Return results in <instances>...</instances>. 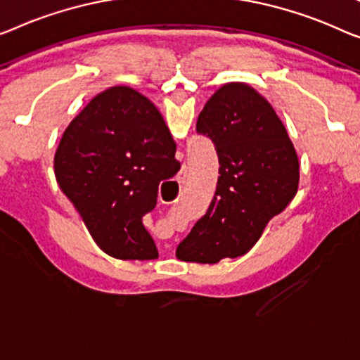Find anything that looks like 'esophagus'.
<instances>
[{
    "instance_id": "34e87169",
    "label": "esophagus",
    "mask_w": 360,
    "mask_h": 360,
    "mask_svg": "<svg viewBox=\"0 0 360 360\" xmlns=\"http://www.w3.org/2000/svg\"><path fill=\"white\" fill-rule=\"evenodd\" d=\"M186 176H187V166L182 165V168H181V171H179V178H178V181H179V182H184Z\"/></svg>"
}]
</instances>
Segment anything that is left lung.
Segmentation results:
<instances>
[{"mask_svg":"<svg viewBox=\"0 0 360 360\" xmlns=\"http://www.w3.org/2000/svg\"><path fill=\"white\" fill-rule=\"evenodd\" d=\"M197 132L217 147L219 176L210 207L176 257L212 265L248 254L289 205L299 186V158L273 106L243 82L224 84L208 98Z\"/></svg>","mask_w":360,"mask_h":360,"instance_id":"left-lung-1","label":"left lung"}]
</instances>
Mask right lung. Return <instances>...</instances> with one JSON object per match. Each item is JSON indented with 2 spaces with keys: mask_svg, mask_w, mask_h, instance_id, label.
<instances>
[{
  "mask_svg": "<svg viewBox=\"0 0 360 360\" xmlns=\"http://www.w3.org/2000/svg\"><path fill=\"white\" fill-rule=\"evenodd\" d=\"M174 153L162 112L127 85L94 96L66 127L55 153L56 182L105 254L157 259L142 218L157 205L160 182L179 171Z\"/></svg>",
  "mask_w": 360,
  "mask_h": 360,
  "instance_id": "obj_1",
  "label": "right lung"
}]
</instances>
